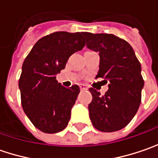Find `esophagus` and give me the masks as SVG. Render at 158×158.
Segmentation results:
<instances>
[{
	"label": "esophagus",
	"mask_w": 158,
	"mask_h": 158,
	"mask_svg": "<svg viewBox=\"0 0 158 158\" xmlns=\"http://www.w3.org/2000/svg\"><path fill=\"white\" fill-rule=\"evenodd\" d=\"M80 89H81V90H86V89H88V86L85 85V84H81Z\"/></svg>",
	"instance_id": "obj_1"
}]
</instances>
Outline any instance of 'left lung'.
<instances>
[{
	"label": "left lung",
	"mask_w": 158,
	"mask_h": 158,
	"mask_svg": "<svg viewBox=\"0 0 158 158\" xmlns=\"http://www.w3.org/2000/svg\"><path fill=\"white\" fill-rule=\"evenodd\" d=\"M83 35L86 46L99 54L96 77L109 82L108 90L103 96L97 89H89L92 95L88 106L91 123L102 132L120 130L135 117L141 104L144 86L141 64L126 40L113 34Z\"/></svg>",
	"instance_id": "1"
}]
</instances>
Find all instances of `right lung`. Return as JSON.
Instances as JSON below:
<instances>
[{
    "label": "right lung",
    "mask_w": 158,
    "mask_h": 158,
    "mask_svg": "<svg viewBox=\"0 0 158 158\" xmlns=\"http://www.w3.org/2000/svg\"><path fill=\"white\" fill-rule=\"evenodd\" d=\"M83 34L58 31L45 36L23 63L18 83L22 106L31 123L44 133L60 132L69 124L80 88H65L56 76L69 58L84 47Z\"/></svg>",
    "instance_id": "1"
}]
</instances>
